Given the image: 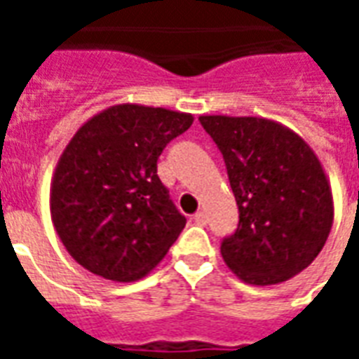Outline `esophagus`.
I'll return each instance as SVG.
<instances>
[{
	"label": "esophagus",
	"instance_id": "obj_1",
	"mask_svg": "<svg viewBox=\"0 0 359 359\" xmlns=\"http://www.w3.org/2000/svg\"><path fill=\"white\" fill-rule=\"evenodd\" d=\"M194 221L198 223V225H205L208 223V215H205V211H198L194 215Z\"/></svg>",
	"mask_w": 359,
	"mask_h": 359
}]
</instances>
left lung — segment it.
<instances>
[{
    "mask_svg": "<svg viewBox=\"0 0 359 359\" xmlns=\"http://www.w3.org/2000/svg\"><path fill=\"white\" fill-rule=\"evenodd\" d=\"M200 123L225 159L238 229L221 244L236 277L278 285L308 267L331 233L329 179L300 134L265 117L202 115Z\"/></svg>",
    "mask_w": 359,
    "mask_h": 359,
    "instance_id": "1",
    "label": "left lung"
}]
</instances>
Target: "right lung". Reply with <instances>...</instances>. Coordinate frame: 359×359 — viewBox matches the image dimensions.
<instances>
[{"label":"right lung","mask_w":359,"mask_h":359,"mask_svg":"<svg viewBox=\"0 0 359 359\" xmlns=\"http://www.w3.org/2000/svg\"><path fill=\"white\" fill-rule=\"evenodd\" d=\"M190 113L118 103L88 118L59 157L51 221L76 264L97 277H146L187 225L157 177V157Z\"/></svg>","instance_id":"1"}]
</instances>
